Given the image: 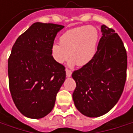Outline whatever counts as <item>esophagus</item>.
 <instances>
[{
    "instance_id": "34e87169",
    "label": "esophagus",
    "mask_w": 133,
    "mask_h": 133,
    "mask_svg": "<svg viewBox=\"0 0 133 133\" xmlns=\"http://www.w3.org/2000/svg\"><path fill=\"white\" fill-rule=\"evenodd\" d=\"M65 71H66V76H67V77H70V76L71 75V71L70 70H68V69H66Z\"/></svg>"
}]
</instances>
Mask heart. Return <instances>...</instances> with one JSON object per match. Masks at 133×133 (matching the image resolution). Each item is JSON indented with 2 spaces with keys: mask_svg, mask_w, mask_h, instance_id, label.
I'll list each match as a JSON object with an SVG mask.
<instances>
[{
  "mask_svg": "<svg viewBox=\"0 0 133 133\" xmlns=\"http://www.w3.org/2000/svg\"><path fill=\"white\" fill-rule=\"evenodd\" d=\"M98 33L92 26H81L65 31L60 37V43H54L51 54L54 60L62 64L68 60L70 53V65H87L93 58L97 48Z\"/></svg>",
  "mask_w": 133,
  "mask_h": 133,
  "instance_id": "obj_1",
  "label": "heart"
}]
</instances>
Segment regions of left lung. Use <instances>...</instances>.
I'll use <instances>...</instances> for the list:
<instances>
[{"label": "left lung", "instance_id": "obj_1", "mask_svg": "<svg viewBox=\"0 0 133 133\" xmlns=\"http://www.w3.org/2000/svg\"><path fill=\"white\" fill-rule=\"evenodd\" d=\"M97 51L85 65L73 71L76 82L72 94L77 109L88 117L109 112L123 92L127 69V54L123 42L112 28L103 24Z\"/></svg>", "mask_w": 133, "mask_h": 133}]
</instances>
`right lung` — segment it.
I'll return each mask as SVG.
<instances>
[{
    "instance_id": "add662e5",
    "label": "right lung",
    "mask_w": 133,
    "mask_h": 133,
    "mask_svg": "<svg viewBox=\"0 0 133 133\" xmlns=\"http://www.w3.org/2000/svg\"><path fill=\"white\" fill-rule=\"evenodd\" d=\"M64 28L36 22L14 44L8 58L9 88L21 114L41 119L51 112L65 80V68L51 56V48Z\"/></svg>"
}]
</instances>
